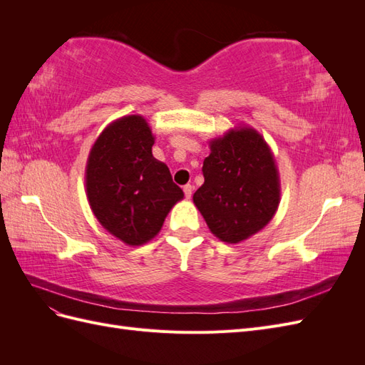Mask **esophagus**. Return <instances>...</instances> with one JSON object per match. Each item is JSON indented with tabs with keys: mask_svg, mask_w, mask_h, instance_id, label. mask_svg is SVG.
<instances>
[{
	"mask_svg": "<svg viewBox=\"0 0 365 365\" xmlns=\"http://www.w3.org/2000/svg\"><path fill=\"white\" fill-rule=\"evenodd\" d=\"M182 190H184V195H185V197H187V200H190V196H192V192H193V187H192L190 184H185V185L182 187Z\"/></svg>",
	"mask_w": 365,
	"mask_h": 365,
	"instance_id": "obj_1",
	"label": "esophagus"
}]
</instances>
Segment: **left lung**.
Returning a JSON list of instances; mask_svg holds the SVG:
<instances>
[{
    "label": "left lung",
    "mask_w": 365,
    "mask_h": 365,
    "mask_svg": "<svg viewBox=\"0 0 365 365\" xmlns=\"http://www.w3.org/2000/svg\"><path fill=\"white\" fill-rule=\"evenodd\" d=\"M204 184L193 195L210 231L239 244L269 224L280 204V176L271 148L251 126L210 140Z\"/></svg>",
    "instance_id": "left-lung-1"
}]
</instances>
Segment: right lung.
Listing matches in <instances>:
<instances>
[{"label":"right lung","mask_w":365,"mask_h":365,"mask_svg":"<svg viewBox=\"0 0 365 365\" xmlns=\"http://www.w3.org/2000/svg\"><path fill=\"white\" fill-rule=\"evenodd\" d=\"M153 143L145 117L125 115L102 130L86 161L85 187L93 213L129 247L155 237L184 197L168 165L153 158Z\"/></svg>","instance_id":"add662e5"}]
</instances>
